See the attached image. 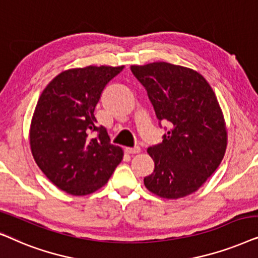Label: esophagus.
<instances>
[{
    "mask_svg": "<svg viewBox=\"0 0 258 258\" xmlns=\"http://www.w3.org/2000/svg\"><path fill=\"white\" fill-rule=\"evenodd\" d=\"M125 151L130 154H136L140 152V147L139 146H135V147H126Z\"/></svg>",
    "mask_w": 258,
    "mask_h": 258,
    "instance_id": "1",
    "label": "esophagus"
}]
</instances>
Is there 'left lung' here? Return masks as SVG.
<instances>
[{
  "label": "left lung",
  "instance_id": "obj_1",
  "mask_svg": "<svg viewBox=\"0 0 258 258\" xmlns=\"http://www.w3.org/2000/svg\"><path fill=\"white\" fill-rule=\"evenodd\" d=\"M145 87L159 126L167 133L147 152L153 172L144 178L152 194L167 199L191 195L215 172L224 157L226 130L211 86L190 68L167 62L131 66Z\"/></svg>",
  "mask_w": 258,
  "mask_h": 258
}]
</instances>
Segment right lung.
<instances>
[{
    "mask_svg": "<svg viewBox=\"0 0 258 258\" xmlns=\"http://www.w3.org/2000/svg\"><path fill=\"white\" fill-rule=\"evenodd\" d=\"M122 70L88 66L64 71L40 95L30 125V149L41 171L67 194L97 191L122 159L121 147L111 144L94 116L105 87Z\"/></svg>",
    "mask_w": 258,
    "mask_h": 258,
    "instance_id": "obj_1",
    "label": "right lung"
}]
</instances>
